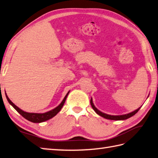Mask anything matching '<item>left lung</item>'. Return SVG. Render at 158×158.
I'll use <instances>...</instances> for the list:
<instances>
[{
	"mask_svg": "<svg viewBox=\"0 0 158 158\" xmlns=\"http://www.w3.org/2000/svg\"><path fill=\"white\" fill-rule=\"evenodd\" d=\"M90 104L92 106V108H93V110L95 111V113L97 114H98L99 115H100L102 117H104V118L105 119H110V120H124V119H128L130 118L131 117L133 116L134 114H135L137 112H138V110L140 109L139 107V108H137V110H134L133 112H131V113H128V114H122V115H110V114H106V113H102V112H101L100 110H99L98 109H97L95 106H94V104H93V99H90Z\"/></svg>",
	"mask_w": 158,
	"mask_h": 158,
	"instance_id": "left-lung-1",
	"label": "left lung"
}]
</instances>
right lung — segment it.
I'll return each instance as SVG.
<instances>
[{
  "label": "right lung",
  "instance_id": "right-lung-1",
  "mask_svg": "<svg viewBox=\"0 0 158 158\" xmlns=\"http://www.w3.org/2000/svg\"><path fill=\"white\" fill-rule=\"evenodd\" d=\"M69 93H70V91L66 94V95L65 96L64 99H63V101L61 102V104L58 106L56 107L55 108H54L53 110L48 111V112H47V113H27V112L22 110L21 108H19L18 106H16L11 101V100L9 99V97H7L6 93H5V95H6V98L7 99L8 102H9L10 104L14 108V109H15V110L18 112L20 114H21V115L24 118L27 119L28 121L34 122V123H41V122H44L45 121H47V120H48V119L52 118L53 117L55 116L56 114L58 113L60 110H61V109L62 108L63 106H64V103L65 102V99H66Z\"/></svg>",
  "mask_w": 158,
  "mask_h": 158
}]
</instances>
